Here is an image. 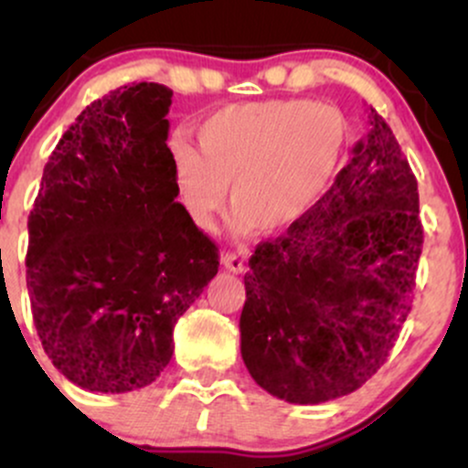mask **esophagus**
<instances>
[{
	"mask_svg": "<svg viewBox=\"0 0 468 468\" xmlns=\"http://www.w3.org/2000/svg\"><path fill=\"white\" fill-rule=\"evenodd\" d=\"M222 266L227 268L229 272H235V275H239V272L246 271L244 260H241L239 255H235V252H224V255H222Z\"/></svg>",
	"mask_w": 468,
	"mask_h": 468,
	"instance_id": "esophagus-1",
	"label": "esophagus"
}]
</instances>
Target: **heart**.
Returning <instances> with one entry per match:
<instances>
[{"label":"heart","instance_id":"1","mask_svg":"<svg viewBox=\"0 0 468 468\" xmlns=\"http://www.w3.org/2000/svg\"><path fill=\"white\" fill-rule=\"evenodd\" d=\"M200 152L174 147V180L186 216L208 230L229 197L230 230L282 233L308 216L341 169L347 116L332 103L257 101L218 112L197 130Z\"/></svg>","mask_w":468,"mask_h":468}]
</instances>
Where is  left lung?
<instances>
[{
	"label": "left lung",
	"mask_w": 468,
	"mask_h": 468,
	"mask_svg": "<svg viewBox=\"0 0 468 468\" xmlns=\"http://www.w3.org/2000/svg\"><path fill=\"white\" fill-rule=\"evenodd\" d=\"M369 132L302 222L264 241L244 275L241 358L294 405L352 394L378 372L411 310L422 252L418 182L389 125Z\"/></svg>",
	"instance_id": "obj_1"
}]
</instances>
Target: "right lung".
I'll return each mask as SVG.
<instances>
[{"instance_id": "add662e5", "label": "right lung", "mask_w": 468, "mask_h": 468, "mask_svg": "<svg viewBox=\"0 0 468 468\" xmlns=\"http://www.w3.org/2000/svg\"><path fill=\"white\" fill-rule=\"evenodd\" d=\"M169 88L132 83L63 133L28 218L32 319L52 365L79 388L152 385L174 325L218 275V246L176 202Z\"/></svg>"}]
</instances>
